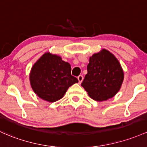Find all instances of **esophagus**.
<instances>
[{
	"label": "esophagus",
	"instance_id": "1",
	"mask_svg": "<svg viewBox=\"0 0 147 147\" xmlns=\"http://www.w3.org/2000/svg\"><path fill=\"white\" fill-rule=\"evenodd\" d=\"M77 79H78V81H79V84H81L82 81H83V76L82 75H80V76H78L77 77Z\"/></svg>",
	"mask_w": 147,
	"mask_h": 147
}]
</instances>
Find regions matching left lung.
<instances>
[{
  "mask_svg": "<svg viewBox=\"0 0 147 147\" xmlns=\"http://www.w3.org/2000/svg\"><path fill=\"white\" fill-rule=\"evenodd\" d=\"M88 73L82 86L92 99L107 100L114 97L120 90L124 74L117 58L107 49H102L89 59Z\"/></svg>",
  "mask_w": 147,
  "mask_h": 147,
  "instance_id": "8db88e82",
  "label": "left lung"
}]
</instances>
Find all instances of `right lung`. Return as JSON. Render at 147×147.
Masks as SVG:
<instances>
[{"label":"right lung","instance_id":"obj_1","mask_svg":"<svg viewBox=\"0 0 147 147\" xmlns=\"http://www.w3.org/2000/svg\"><path fill=\"white\" fill-rule=\"evenodd\" d=\"M30 82L38 97L54 102L63 97L67 88L78 80L71 75L70 63L63 61L61 56L47 52L32 67Z\"/></svg>","mask_w":147,"mask_h":147}]
</instances>
